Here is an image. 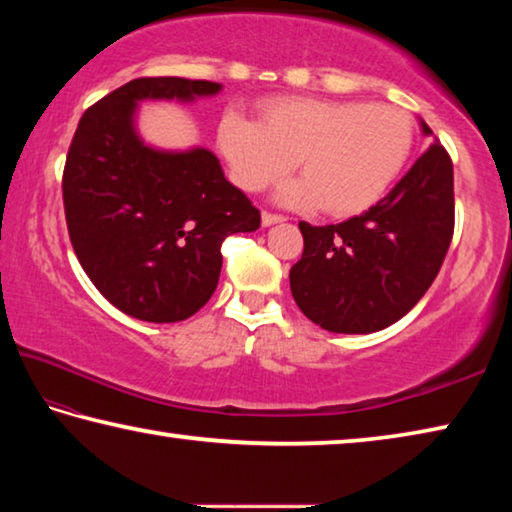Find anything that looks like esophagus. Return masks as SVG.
<instances>
[{"label": "esophagus", "mask_w": 512, "mask_h": 512, "mask_svg": "<svg viewBox=\"0 0 512 512\" xmlns=\"http://www.w3.org/2000/svg\"><path fill=\"white\" fill-rule=\"evenodd\" d=\"M284 216L282 214H273V212H262V225H273V223H282Z\"/></svg>", "instance_id": "esophagus-1"}]
</instances>
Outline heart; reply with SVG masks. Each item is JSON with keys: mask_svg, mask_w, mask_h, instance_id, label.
Masks as SVG:
<instances>
[{"mask_svg": "<svg viewBox=\"0 0 512 512\" xmlns=\"http://www.w3.org/2000/svg\"><path fill=\"white\" fill-rule=\"evenodd\" d=\"M413 119L391 103L280 97L262 106V121L223 115L219 149L232 180L246 192L280 185L287 205L352 216L375 205L409 160Z\"/></svg>", "mask_w": 512, "mask_h": 512, "instance_id": "obj_1", "label": "heart"}]
</instances>
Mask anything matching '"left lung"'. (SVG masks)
Returning <instances> with one entry per match:
<instances>
[{
    "mask_svg": "<svg viewBox=\"0 0 512 512\" xmlns=\"http://www.w3.org/2000/svg\"><path fill=\"white\" fill-rule=\"evenodd\" d=\"M422 131L431 128L422 121ZM305 250L291 293L311 323L336 334L393 325L427 293L454 235V164L433 142L388 196L336 225L300 221Z\"/></svg>",
    "mask_w": 512,
    "mask_h": 512,
    "instance_id": "8db88e82",
    "label": "left lung"
}]
</instances>
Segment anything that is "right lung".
<instances>
[{"instance_id": "add662e5", "label": "right lung", "mask_w": 512, "mask_h": 512, "mask_svg": "<svg viewBox=\"0 0 512 512\" xmlns=\"http://www.w3.org/2000/svg\"><path fill=\"white\" fill-rule=\"evenodd\" d=\"M219 90L212 81L142 76L85 110L69 144V241L101 296L133 318L194 316L219 284L223 239L262 223L214 153L153 151L135 135L137 101H189Z\"/></svg>"}]
</instances>
